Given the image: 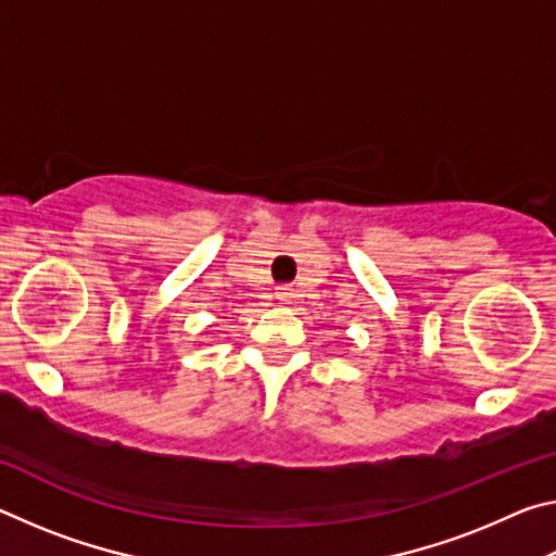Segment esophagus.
Returning <instances> with one entry per match:
<instances>
[{
	"label": "esophagus",
	"mask_w": 556,
	"mask_h": 556,
	"mask_svg": "<svg viewBox=\"0 0 556 556\" xmlns=\"http://www.w3.org/2000/svg\"><path fill=\"white\" fill-rule=\"evenodd\" d=\"M277 296H279V301H285V304H289V301L294 299V289H289V287H281Z\"/></svg>",
	"instance_id": "esophagus-1"
}]
</instances>
